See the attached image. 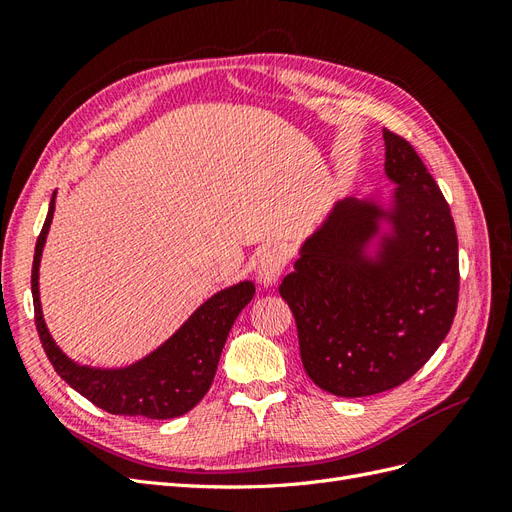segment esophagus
<instances>
[{
    "mask_svg": "<svg viewBox=\"0 0 512 512\" xmlns=\"http://www.w3.org/2000/svg\"><path fill=\"white\" fill-rule=\"evenodd\" d=\"M288 265V256L280 247H271L265 254L258 258V282L262 286H273L277 280H280V275L284 271V267Z\"/></svg>",
    "mask_w": 512,
    "mask_h": 512,
    "instance_id": "esophagus-1",
    "label": "esophagus"
}]
</instances>
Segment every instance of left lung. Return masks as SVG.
Returning <instances> with one entry per match:
<instances>
[{"label": "left lung", "instance_id": "obj_1", "mask_svg": "<svg viewBox=\"0 0 512 512\" xmlns=\"http://www.w3.org/2000/svg\"><path fill=\"white\" fill-rule=\"evenodd\" d=\"M393 209L344 198L301 247L280 286L299 333L305 374L337 397L404 384L451 331L459 250L451 209L414 147L382 130ZM386 217L394 235L376 263L362 254Z\"/></svg>", "mask_w": 512, "mask_h": 512}]
</instances>
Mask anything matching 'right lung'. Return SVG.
I'll return each mask as SVG.
<instances>
[{
    "label": "right lung",
    "instance_id": "right-lung-1",
    "mask_svg": "<svg viewBox=\"0 0 512 512\" xmlns=\"http://www.w3.org/2000/svg\"><path fill=\"white\" fill-rule=\"evenodd\" d=\"M55 211V194L36 241L32 265L34 320L40 344L57 374L91 404L123 416L175 418L190 412L213 382L226 337L241 309L252 301L254 284L241 282L200 305L190 320L147 359L126 369H91L76 365L61 352L46 331L38 297V267Z\"/></svg>",
    "mask_w": 512,
    "mask_h": 512
}]
</instances>
